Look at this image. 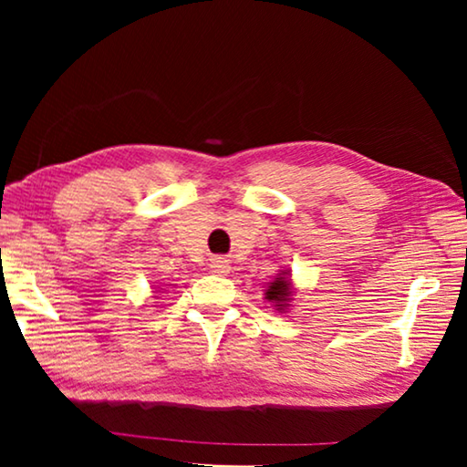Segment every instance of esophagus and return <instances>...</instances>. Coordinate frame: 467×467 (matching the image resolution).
<instances>
[{
    "label": "esophagus",
    "mask_w": 467,
    "mask_h": 467,
    "mask_svg": "<svg viewBox=\"0 0 467 467\" xmlns=\"http://www.w3.org/2000/svg\"><path fill=\"white\" fill-rule=\"evenodd\" d=\"M210 270L214 272V274L224 275V274L231 272V264H228L224 257H212L210 259Z\"/></svg>",
    "instance_id": "esophagus-1"
}]
</instances>
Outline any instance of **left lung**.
<instances>
[{
	"label": "left lung",
	"instance_id": "obj_1",
	"mask_svg": "<svg viewBox=\"0 0 467 467\" xmlns=\"http://www.w3.org/2000/svg\"><path fill=\"white\" fill-rule=\"evenodd\" d=\"M290 280L286 275H278V278L270 284V288L265 290V298L270 300V303H275L278 309H282V306L290 300Z\"/></svg>",
	"mask_w": 467,
	"mask_h": 467
}]
</instances>
